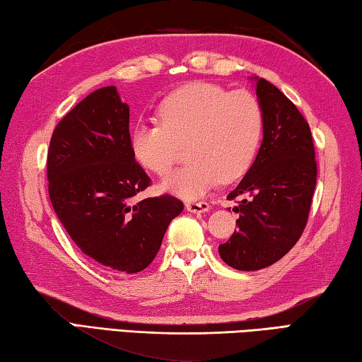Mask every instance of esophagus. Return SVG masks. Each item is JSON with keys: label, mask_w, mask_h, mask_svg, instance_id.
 <instances>
[{"label": "esophagus", "mask_w": 362, "mask_h": 362, "mask_svg": "<svg viewBox=\"0 0 362 362\" xmlns=\"http://www.w3.org/2000/svg\"><path fill=\"white\" fill-rule=\"evenodd\" d=\"M186 210L191 211V213H204V211L210 210V204H206V202H187Z\"/></svg>", "instance_id": "esophagus-1"}]
</instances>
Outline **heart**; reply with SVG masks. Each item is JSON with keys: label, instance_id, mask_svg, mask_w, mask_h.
Segmentation results:
<instances>
[{"label": "heart", "instance_id": "heart-1", "mask_svg": "<svg viewBox=\"0 0 362 362\" xmlns=\"http://www.w3.org/2000/svg\"><path fill=\"white\" fill-rule=\"evenodd\" d=\"M160 122H139L129 147L142 168L167 175L187 146L186 167L162 181V189L186 200L202 197L218 181L240 177L257 156L263 110L248 91H228L215 83L194 81L170 93L158 109Z\"/></svg>", "mask_w": 362, "mask_h": 362}]
</instances>
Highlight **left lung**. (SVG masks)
Returning a JSON list of instances; mask_svg holds the SVG:
<instances>
[{"instance_id":"1","label":"left lung","mask_w":362,"mask_h":362,"mask_svg":"<svg viewBox=\"0 0 362 362\" xmlns=\"http://www.w3.org/2000/svg\"><path fill=\"white\" fill-rule=\"evenodd\" d=\"M257 98L263 110V141L244 180L228 199L248 194L234 206L239 213L221 259L239 271H257L279 262L306 226L317 167L308 122L286 94L257 78Z\"/></svg>"}]
</instances>
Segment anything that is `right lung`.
<instances>
[{
    "label": "right lung",
    "mask_w": 362,
    "mask_h": 362,
    "mask_svg": "<svg viewBox=\"0 0 362 362\" xmlns=\"http://www.w3.org/2000/svg\"><path fill=\"white\" fill-rule=\"evenodd\" d=\"M47 181L52 209L76 247L127 274L152 263L168 224L185 209L168 194L136 199L151 177L129 147V107L115 86L88 94L57 123Z\"/></svg>",
    "instance_id": "obj_1"
}]
</instances>
